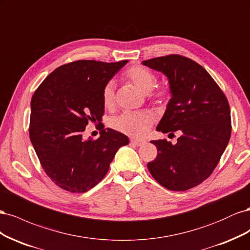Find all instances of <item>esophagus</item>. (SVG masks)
<instances>
[{
  "label": "esophagus",
  "mask_w": 250,
  "mask_h": 250,
  "mask_svg": "<svg viewBox=\"0 0 250 250\" xmlns=\"http://www.w3.org/2000/svg\"><path fill=\"white\" fill-rule=\"evenodd\" d=\"M131 143L134 144V145H137V146H142L146 142L145 141H142V140H131Z\"/></svg>",
  "instance_id": "obj_1"
}]
</instances>
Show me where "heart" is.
I'll return each mask as SVG.
<instances>
[{
	"label": "heart",
	"mask_w": 250,
	"mask_h": 250,
	"mask_svg": "<svg viewBox=\"0 0 250 250\" xmlns=\"http://www.w3.org/2000/svg\"><path fill=\"white\" fill-rule=\"evenodd\" d=\"M125 77L132 82L144 94H149L156 82L155 75L143 66H132L131 69L126 72ZM166 94H167V90L161 89L154 93V97L163 98ZM102 99L104 106L106 108H111L115 105V85L112 82H109L105 85ZM152 124L153 117L145 111H126L111 121V126L115 129L135 138L145 137Z\"/></svg>",
	"instance_id": "obj_1"
}]
</instances>
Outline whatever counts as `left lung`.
I'll use <instances>...</instances> for the list:
<instances>
[{
  "label": "left lung",
  "mask_w": 250,
  "mask_h": 250,
  "mask_svg": "<svg viewBox=\"0 0 250 250\" xmlns=\"http://www.w3.org/2000/svg\"><path fill=\"white\" fill-rule=\"evenodd\" d=\"M142 64L163 73L169 81L171 99L156 130L180 133L176 144L151 141L157 156L147 167L168 190H188L213 173L228 146L231 133L229 101L210 75L190 58L173 54Z\"/></svg>",
  "instance_id": "left-lung-1"
}]
</instances>
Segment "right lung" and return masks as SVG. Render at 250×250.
<instances>
[{"instance_id": "1", "label": "right lung", "mask_w": 250, "mask_h": 250, "mask_svg": "<svg viewBox=\"0 0 250 250\" xmlns=\"http://www.w3.org/2000/svg\"><path fill=\"white\" fill-rule=\"evenodd\" d=\"M127 62L77 60L57 67L35 90L30 140L44 172L65 191L84 193L95 187L119 148L129 144L111 128H102L97 140L82 137L88 122L102 120L103 89Z\"/></svg>"}]
</instances>
